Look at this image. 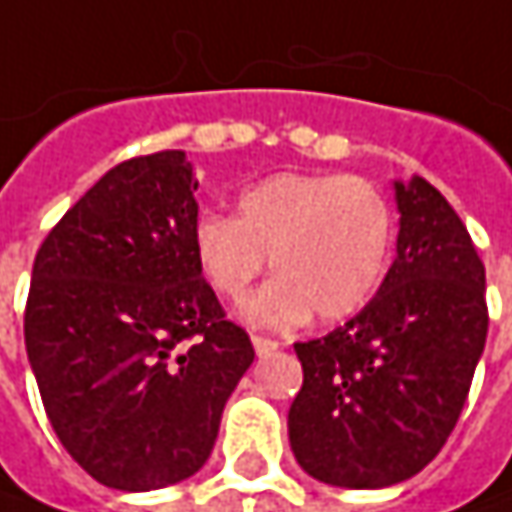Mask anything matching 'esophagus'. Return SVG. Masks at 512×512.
Here are the masks:
<instances>
[{
  "mask_svg": "<svg viewBox=\"0 0 512 512\" xmlns=\"http://www.w3.org/2000/svg\"><path fill=\"white\" fill-rule=\"evenodd\" d=\"M253 349H256V355H259V358H265V355L276 352V349H279V344H276V341H271V338L253 335Z\"/></svg>",
  "mask_w": 512,
  "mask_h": 512,
  "instance_id": "1",
  "label": "esophagus"
}]
</instances>
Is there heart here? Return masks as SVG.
<instances>
[{
	"label": "heart",
	"mask_w": 512,
	"mask_h": 512,
	"mask_svg": "<svg viewBox=\"0 0 512 512\" xmlns=\"http://www.w3.org/2000/svg\"><path fill=\"white\" fill-rule=\"evenodd\" d=\"M393 206L364 177L279 171L247 186L238 215L203 212L192 247L206 282L238 297L265 271L274 279L241 300L238 314L259 329L344 320L379 291L393 253Z\"/></svg>",
	"instance_id": "1"
}]
</instances>
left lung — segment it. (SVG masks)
<instances>
[{"label": "left lung", "mask_w": 512, "mask_h": 512, "mask_svg": "<svg viewBox=\"0 0 512 512\" xmlns=\"http://www.w3.org/2000/svg\"><path fill=\"white\" fill-rule=\"evenodd\" d=\"M396 259L347 326L294 344L303 387L288 440L311 478L382 490L414 478L449 440L487 344V276L449 201L393 180Z\"/></svg>", "instance_id": "8db88e82"}]
</instances>
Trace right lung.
Here are the masks:
<instances>
[{
  "instance_id": "1",
  "label": "right lung",
  "mask_w": 512,
  "mask_h": 512,
  "mask_svg": "<svg viewBox=\"0 0 512 512\" xmlns=\"http://www.w3.org/2000/svg\"><path fill=\"white\" fill-rule=\"evenodd\" d=\"M183 151L110 168L37 250L25 349L63 449L104 487L148 493L206 463L253 364L224 320L192 230Z\"/></svg>"
}]
</instances>
